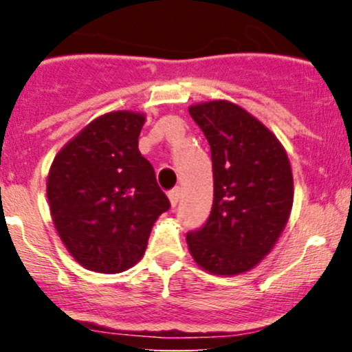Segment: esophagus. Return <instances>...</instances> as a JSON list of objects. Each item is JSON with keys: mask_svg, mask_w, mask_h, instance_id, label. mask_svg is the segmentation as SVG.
I'll return each mask as SVG.
<instances>
[{"mask_svg": "<svg viewBox=\"0 0 352 352\" xmlns=\"http://www.w3.org/2000/svg\"><path fill=\"white\" fill-rule=\"evenodd\" d=\"M168 199H170L172 207H175V205L179 204V200H180V188L179 187L172 188L170 192H168Z\"/></svg>", "mask_w": 352, "mask_h": 352, "instance_id": "34e87169", "label": "esophagus"}]
</instances>
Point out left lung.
I'll use <instances>...</instances> for the list:
<instances>
[{
    "instance_id": "1",
    "label": "left lung",
    "mask_w": 352,
    "mask_h": 352,
    "mask_svg": "<svg viewBox=\"0 0 352 352\" xmlns=\"http://www.w3.org/2000/svg\"><path fill=\"white\" fill-rule=\"evenodd\" d=\"M212 151L213 205L187 233L193 260L213 274L252 270L270 253L293 207L288 155L245 109L213 100L188 109Z\"/></svg>"
}]
</instances>
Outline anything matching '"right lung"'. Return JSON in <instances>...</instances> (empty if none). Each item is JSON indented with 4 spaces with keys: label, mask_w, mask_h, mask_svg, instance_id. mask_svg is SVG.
Returning <instances> with one entry per match:
<instances>
[{
    "label": "right lung",
    "mask_w": 352,
    "mask_h": 352,
    "mask_svg": "<svg viewBox=\"0 0 352 352\" xmlns=\"http://www.w3.org/2000/svg\"><path fill=\"white\" fill-rule=\"evenodd\" d=\"M144 116L98 117L56 155L47 200L60 240L87 270L120 273L142 258L153 221L170 208L139 152Z\"/></svg>",
    "instance_id": "1"
}]
</instances>
